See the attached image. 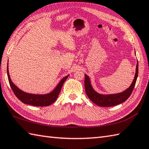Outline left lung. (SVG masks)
I'll return each mask as SVG.
<instances>
[{"label": "left lung", "instance_id": "1", "mask_svg": "<svg viewBox=\"0 0 149 149\" xmlns=\"http://www.w3.org/2000/svg\"><path fill=\"white\" fill-rule=\"evenodd\" d=\"M138 75V63L137 61L136 68L134 80L132 81L131 86L127 90L122 93L111 95H102L99 94L93 90L91 86L89 77L85 74L84 79V87L85 91L89 99L97 105L100 107H111L124 102L128 98L130 97L132 90H133L136 82Z\"/></svg>", "mask_w": 149, "mask_h": 149}]
</instances>
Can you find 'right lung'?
Listing matches in <instances>:
<instances>
[{
    "label": "right lung",
    "mask_w": 149,
    "mask_h": 149,
    "mask_svg": "<svg viewBox=\"0 0 149 149\" xmlns=\"http://www.w3.org/2000/svg\"><path fill=\"white\" fill-rule=\"evenodd\" d=\"M7 74L8 77V80L9 84L12 90L13 91L15 95L18 99L22 101L24 104H29L34 106H48L52 104L56 100L57 98L58 97L59 94L61 91L63 84H64L65 81L68 78V75H66V77L63 78L59 82L58 86L52 92L45 95H36L31 94L24 92L19 89L18 87L15 86V84L11 81L10 76H9V70H8V63L7 67Z\"/></svg>",
    "instance_id": "1"
}]
</instances>
